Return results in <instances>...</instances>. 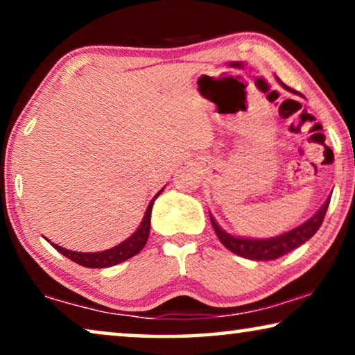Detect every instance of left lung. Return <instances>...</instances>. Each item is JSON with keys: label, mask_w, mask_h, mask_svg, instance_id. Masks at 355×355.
<instances>
[{"label": "left lung", "mask_w": 355, "mask_h": 355, "mask_svg": "<svg viewBox=\"0 0 355 355\" xmlns=\"http://www.w3.org/2000/svg\"><path fill=\"white\" fill-rule=\"evenodd\" d=\"M279 84L283 85L288 92L297 94V92L283 84L281 80ZM329 198H331V196L327 198V202L323 203L322 208H320V210L315 213L310 220L302 223V225L297 227H294V230L284 232V234L270 237V239H250V237L231 236L227 234L225 230H221V226H218V223L211 215H210V220L218 239H220L221 244L225 245L226 249H230L232 254L244 257V259H250V260H260V261L276 260L279 259V257H283L284 254H288V252L297 249L299 245H302L304 242H307L310 237L320 230V226H322V223L324 220V215H327Z\"/></svg>", "instance_id": "obj_1"}]
</instances>
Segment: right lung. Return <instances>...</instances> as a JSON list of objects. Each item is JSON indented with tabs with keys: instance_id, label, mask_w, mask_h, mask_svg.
Listing matches in <instances>:
<instances>
[{
	"instance_id": "right-lung-1",
	"label": "right lung",
	"mask_w": 355,
	"mask_h": 355,
	"mask_svg": "<svg viewBox=\"0 0 355 355\" xmlns=\"http://www.w3.org/2000/svg\"><path fill=\"white\" fill-rule=\"evenodd\" d=\"M162 192H163V189L152 198V202L148 203L147 211H145L144 220H142V223H140V226L137 227V231H135L130 237H128V239L121 242V244L111 247V249H108V250L74 252V250H67V249H64V247H60L58 244H53V242H51V245L55 247L60 254L67 257V259L72 261H76V263L85 266V268H108V266L123 263V261L129 260L130 257L137 255L139 252L144 249V245L147 244V239L150 234V216H152L153 202Z\"/></svg>"
}]
</instances>
